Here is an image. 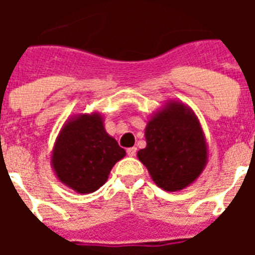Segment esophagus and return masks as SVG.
I'll list each match as a JSON object with an SVG mask.
<instances>
[{
  "label": "esophagus",
  "mask_w": 255,
  "mask_h": 255,
  "mask_svg": "<svg viewBox=\"0 0 255 255\" xmlns=\"http://www.w3.org/2000/svg\"><path fill=\"white\" fill-rule=\"evenodd\" d=\"M136 152H137V149H136L135 147L128 148V149H127V155L129 156V157H133V156L136 155Z\"/></svg>",
  "instance_id": "obj_1"
}]
</instances>
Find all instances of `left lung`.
<instances>
[{
    "label": "left lung",
    "mask_w": 255,
    "mask_h": 255,
    "mask_svg": "<svg viewBox=\"0 0 255 255\" xmlns=\"http://www.w3.org/2000/svg\"><path fill=\"white\" fill-rule=\"evenodd\" d=\"M147 147L137 152L152 181L167 192L193 184L208 163V144L193 110L168 100L151 115L145 127Z\"/></svg>",
    "instance_id": "obj_1"
}]
</instances>
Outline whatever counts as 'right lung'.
<instances>
[{
	"mask_svg": "<svg viewBox=\"0 0 255 255\" xmlns=\"http://www.w3.org/2000/svg\"><path fill=\"white\" fill-rule=\"evenodd\" d=\"M126 151L106 132L100 112L77 114L66 120L58 133L51 167L62 184L77 193L98 190Z\"/></svg>",
	"mask_w": 255,
	"mask_h": 255,
	"instance_id": "obj_1",
	"label": "right lung"
}]
</instances>
